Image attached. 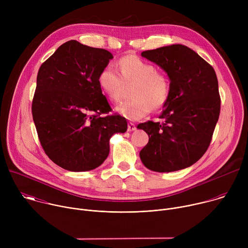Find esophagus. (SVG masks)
Instances as JSON below:
<instances>
[{"label": "esophagus", "instance_id": "obj_1", "mask_svg": "<svg viewBox=\"0 0 248 248\" xmlns=\"http://www.w3.org/2000/svg\"><path fill=\"white\" fill-rule=\"evenodd\" d=\"M135 129H136L135 124H132V123H128V124H127V130H128V131H133V130H135Z\"/></svg>", "mask_w": 248, "mask_h": 248}]
</instances>
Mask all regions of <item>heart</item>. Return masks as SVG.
<instances>
[{
  "mask_svg": "<svg viewBox=\"0 0 248 248\" xmlns=\"http://www.w3.org/2000/svg\"><path fill=\"white\" fill-rule=\"evenodd\" d=\"M118 66L120 72L108 64L98 75L101 90L112 101L121 100L125 87L133 86L130 91L132 100L124 102L117 107V112L130 121H137L147 116L151 110H159L170 95V81L158 73L155 65L133 55L123 57Z\"/></svg>",
  "mask_w": 248,
  "mask_h": 248,
  "instance_id": "b5f03b06",
  "label": "heart"
}]
</instances>
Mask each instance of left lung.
<instances>
[{"mask_svg": "<svg viewBox=\"0 0 248 248\" xmlns=\"http://www.w3.org/2000/svg\"><path fill=\"white\" fill-rule=\"evenodd\" d=\"M170 78L160 119L139 124L149 136L139 156L154 171L169 172L196 163L207 151L219 120L221 98L214 68L190 48L173 44L141 53Z\"/></svg>", "mask_w": 248, "mask_h": 248, "instance_id": "obj_1", "label": "left lung"}]
</instances>
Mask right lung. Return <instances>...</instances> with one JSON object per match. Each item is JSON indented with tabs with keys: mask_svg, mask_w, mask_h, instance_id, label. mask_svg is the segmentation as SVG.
<instances>
[{
	"mask_svg": "<svg viewBox=\"0 0 248 248\" xmlns=\"http://www.w3.org/2000/svg\"><path fill=\"white\" fill-rule=\"evenodd\" d=\"M113 55L76 40L61 45L37 75L32 117L47 156L70 171L99 167L110 152V138L127 129L125 118L112 111L98 75Z\"/></svg>",
	"mask_w": 248,
	"mask_h": 248,
	"instance_id": "1",
	"label": "right lung"
}]
</instances>
